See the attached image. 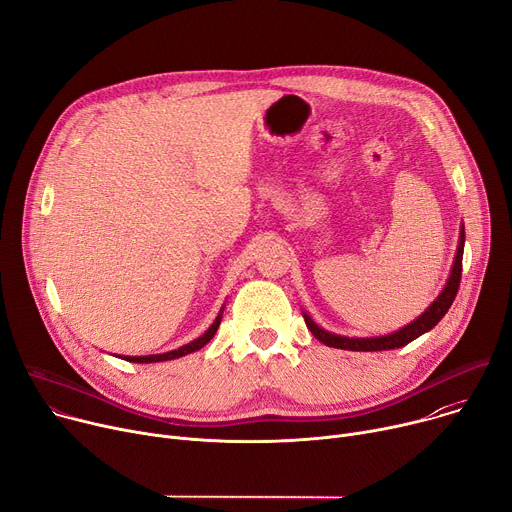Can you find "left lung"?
Segmentation results:
<instances>
[{"label":"left lung","instance_id":"left-lung-1","mask_svg":"<svg viewBox=\"0 0 512 512\" xmlns=\"http://www.w3.org/2000/svg\"><path fill=\"white\" fill-rule=\"evenodd\" d=\"M463 246H465V229L461 227L459 231V246H457V254L453 260V268L449 274V281L445 285V289L441 291V295L432 301L422 316H418L414 322H410L408 326L391 332L387 336H375V338H348V336H340V334H332L324 328H320L316 322H313L307 313L303 311V320L309 328V332L316 336L320 342H324L326 346L332 348H342V350H359V352H373V350H391V348H400L406 346L408 342L416 340L418 336H422L424 332L435 328L445 313L449 311L451 303L455 301L459 283H461V260H463Z\"/></svg>","mask_w":512,"mask_h":512}]
</instances>
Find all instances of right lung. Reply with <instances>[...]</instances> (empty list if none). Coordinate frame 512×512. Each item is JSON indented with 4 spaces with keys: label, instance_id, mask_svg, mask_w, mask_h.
<instances>
[{
    "label": "right lung",
    "instance_id": "add662e5",
    "mask_svg": "<svg viewBox=\"0 0 512 512\" xmlns=\"http://www.w3.org/2000/svg\"><path fill=\"white\" fill-rule=\"evenodd\" d=\"M221 316H223V309H221V313L219 316L215 318V322L211 324V328L203 334V336H199L196 340H192V342H188V344H184V346H180V348H176V350H170V352H164V355H147V357H125L127 361H131V363H160V361H172V359H180V357H186V355H190V352H194V350H201L213 336H215V332H217V328H219V324H221Z\"/></svg>",
    "mask_w": 512,
    "mask_h": 512
}]
</instances>
